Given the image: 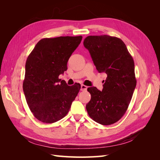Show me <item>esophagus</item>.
<instances>
[{
  "label": "esophagus",
  "instance_id": "esophagus-1",
  "mask_svg": "<svg viewBox=\"0 0 160 160\" xmlns=\"http://www.w3.org/2000/svg\"><path fill=\"white\" fill-rule=\"evenodd\" d=\"M88 89V87L84 85H81V91H86Z\"/></svg>",
  "mask_w": 160,
  "mask_h": 160
}]
</instances>
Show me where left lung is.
Wrapping results in <instances>:
<instances>
[{"label": "left lung", "mask_w": 160, "mask_h": 160, "mask_svg": "<svg viewBox=\"0 0 160 160\" xmlns=\"http://www.w3.org/2000/svg\"><path fill=\"white\" fill-rule=\"evenodd\" d=\"M83 45L99 72L107 75L102 91L95 87L88 89L91 98L86 109L97 123H115L126 112L136 86L133 57L123 41L115 37L88 36Z\"/></svg>", "instance_id": "8db88e82"}]
</instances>
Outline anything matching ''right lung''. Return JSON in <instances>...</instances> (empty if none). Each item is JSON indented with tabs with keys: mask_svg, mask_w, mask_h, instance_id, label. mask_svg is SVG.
<instances>
[{
	"mask_svg": "<svg viewBox=\"0 0 160 160\" xmlns=\"http://www.w3.org/2000/svg\"><path fill=\"white\" fill-rule=\"evenodd\" d=\"M82 36L44 38L28 56L22 88L27 103L40 122L55 123L68 113L81 85H67L59 79Z\"/></svg>",
	"mask_w": 160,
	"mask_h": 160,
	"instance_id": "obj_1",
	"label": "right lung"
}]
</instances>
